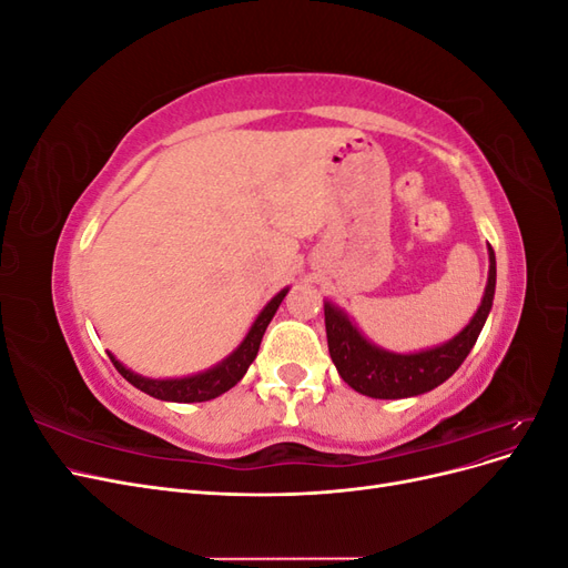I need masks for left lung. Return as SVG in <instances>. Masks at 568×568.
<instances>
[{"mask_svg": "<svg viewBox=\"0 0 568 568\" xmlns=\"http://www.w3.org/2000/svg\"><path fill=\"white\" fill-rule=\"evenodd\" d=\"M490 270L484 301H480L476 315L464 329L443 346L428 348L422 353H388L376 348L357 326L348 320V315L338 311L332 303H324V324H326V343H329V355L346 382L357 393L369 395L379 400H398L419 395L440 386L445 379L457 372V367L467 359L469 351L484 329L495 296V253L488 246Z\"/></svg>", "mask_w": 568, "mask_h": 568, "instance_id": "8db88e82", "label": "left lung"}]
</instances>
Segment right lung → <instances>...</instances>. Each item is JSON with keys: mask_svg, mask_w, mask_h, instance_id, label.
<instances>
[{"mask_svg": "<svg viewBox=\"0 0 568 568\" xmlns=\"http://www.w3.org/2000/svg\"><path fill=\"white\" fill-rule=\"evenodd\" d=\"M286 294H288V288H282L280 294L263 307V313L255 317L246 338L242 341V346H239L230 357L222 359L220 365L205 369L201 374L184 376V379H146V376L134 374L125 365H120L111 353H109V357H111L113 367L120 374H123L134 388H140L144 393L153 395V398L170 400V403H205V400H213V398H217V395L227 393L232 386H236L239 382L244 379L246 369L251 367V363L257 355V348H261V341H263L267 324L274 317V313H277V307H280V303L284 301Z\"/></svg>", "mask_w": 568, "mask_h": 568, "instance_id": "1", "label": "right lung"}]
</instances>
